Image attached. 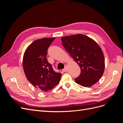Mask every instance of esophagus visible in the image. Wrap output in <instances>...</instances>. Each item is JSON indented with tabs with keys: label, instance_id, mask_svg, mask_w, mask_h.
<instances>
[{
	"label": "esophagus",
	"instance_id": "1",
	"mask_svg": "<svg viewBox=\"0 0 123 123\" xmlns=\"http://www.w3.org/2000/svg\"><path fill=\"white\" fill-rule=\"evenodd\" d=\"M67 70H68L67 66H65V68L62 69V71H63V72H67Z\"/></svg>",
	"mask_w": 123,
	"mask_h": 123
}]
</instances>
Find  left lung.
<instances>
[{
    "mask_svg": "<svg viewBox=\"0 0 123 123\" xmlns=\"http://www.w3.org/2000/svg\"><path fill=\"white\" fill-rule=\"evenodd\" d=\"M62 44L66 50L79 64L80 75L75 82L89 87L99 80L105 68L103 51L94 40L83 34L63 37Z\"/></svg>",
    "mask_w": 123,
    "mask_h": 123,
    "instance_id": "8db88e82",
    "label": "left lung"
}]
</instances>
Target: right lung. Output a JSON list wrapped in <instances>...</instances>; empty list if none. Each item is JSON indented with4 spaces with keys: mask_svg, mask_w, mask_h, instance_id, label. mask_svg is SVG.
Masks as SVG:
<instances>
[{
    "mask_svg": "<svg viewBox=\"0 0 123 123\" xmlns=\"http://www.w3.org/2000/svg\"><path fill=\"white\" fill-rule=\"evenodd\" d=\"M54 39L46 38L35 40L24 55L23 67L28 80L43 91L52 89L59 83L62 75L55 71L46 58L48 48Z\"/></svg>",
    "mask_w": 123,
    "mask_h": 123,
    "instance_id": "obj_1",
    "label": "right lung"
}]
</instances>
